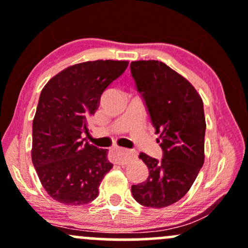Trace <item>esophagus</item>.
I'll return each mask as SVG.
<instances>
[{
	"label": "esophagus",
	"instance_id": "obj_1",
	"mask_svg": "<svg viewBox=\"0 0 248 248\" xmlns=\"http://www.w3.org/2000/svg\"><path fill=\"white\" fill-rule=\"evenodd\" d=\"M136 157V153L133 150L124 149V148L118 147L114 152V162L116 164H127L132 158Z\"/></svg>",
	"mask_w": 248,
	"mask_h": 248
}]
</instances>
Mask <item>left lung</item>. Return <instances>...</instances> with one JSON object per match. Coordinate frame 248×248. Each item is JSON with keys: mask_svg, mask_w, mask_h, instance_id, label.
Masks as SVG:
<instances>
[{"mask_svg": "<svg viewBox=\"0 0 248 248\" xmlns=\"http://www.w3.org/2000/svg\"><path fill=\"white\" fill-rule=\"evenodd\" d=\"M132 77L143 98L163 150L156 160L141 153L149 170L147 181L132 186L133 197L147 207L162 209L186 195L204 163L205 115L196 88L158 61L130 64Z\"/></svg>", "mask_w": 248, "mask_h": 248, "instance_id": "1", "label": "left lung"}]
</instances>
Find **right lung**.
Here are the masks:
<instances>
[{
	"label": "right lung",
	"mask_w": 248,
	"mask_h": 248,
	"mask_svg": "<svg viewBox=\"0 0 248 248\" xmlns=\"http://www.w3.org/2000/svg\"><path fill=\"white\" fill-rule=\"evenodd\" d=\"M126 61L72 65L42 90L32 122L31 158L43 187L55 201L84 205L98 197L102 178L113 168L107 149L81 138L106 88L127 69Z\"/></svg>",
	"instance_id": "add662e5"
}]
</instances>
